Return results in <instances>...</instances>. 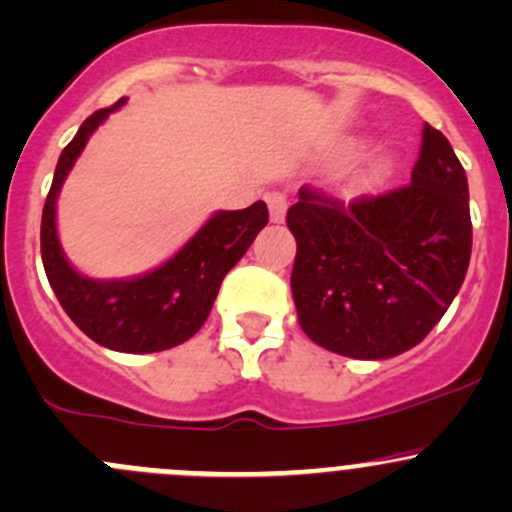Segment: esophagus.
<instances>
[{
	"label": "esophagus",
	"instance_id": "34e87169",
	"mask_svg": "<svg viewBox=\"0 0 512 512\" xmlns=\"http://www.w3.org/2000/svg\"><path fill=\"white\" fill-rule=\"evenodd\" d=\"M267 208H270V220L272 223H282L287 215V195L280 193V190H272V193L265 195Z\"/></svg>",
	"mask_w": 512,
	"mask_h": 512
}]
</instances>
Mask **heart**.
<instances>
[{"instance_id":"1","label":"heart","mask_w":512,"mask_h":512,"mask_svg":"<svg viewBox=\"0 0 512 512\" xmlns=\"http://www.w3.org/2000/svg\"><path fill=\"white\" fill-rule=\"evenodd\" d=\"M386 168V160H379V163H376V170H384Z\"/></svg>"}]
</instances>
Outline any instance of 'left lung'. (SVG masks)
Returning <instances> with one entry per match:
<instances>
[{
	"label": "left lung",
	"mask_w": 512,
	"mask_h": 512,
	"mask_svg": "<svg viewBox=\"0 0 512 512\" xmlns=\"http://www.w3.org/2000/svg\"><path fill=\"white\" fill-rule=\"evenodd\" d=\"M287 227L297 240L292 297L304 334L334 354L391 359L423 342L466 280V170L426 123L409 185L354 200L304 185Z\"/></svg>",
	"instance_id": "1"
}]
</instances>
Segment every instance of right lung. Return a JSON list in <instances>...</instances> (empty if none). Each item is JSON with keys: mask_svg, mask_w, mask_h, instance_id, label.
Segmentation results:
<instances>
[{"mask_svg": "<svg viewBox=\"0 0 512 512\" xmlns=\"http://www.w3.org/2000/svg\"><path fill=\"white\" fill-rule=\"evenodd\" d=\"M123 103L126 98L91 113L61 151L41 215V262L56 299L86 337L113 352L151 354L188 342L203 327L225 275L255 242L270 213L262 200L245 210H218L170 260L138 277L94 280L76 272L61 250L56 200L89 138Z\"/></svg>", "mask_w": 512, "mask_h": 512, "instance_id": "obj_1", "label": "right lung"}]
</instances>
